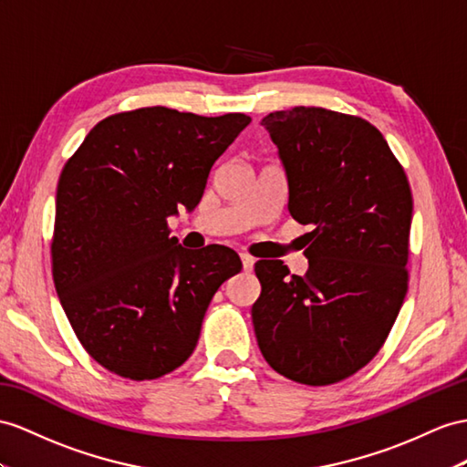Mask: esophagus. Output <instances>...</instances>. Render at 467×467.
Returning a JSON list of instances; mask_svg holds the SVG:
<instances>
[{
    "label": "esophagus",
    "instance_id": "obj_1",
    "mask_svg": "<svg viewBox=\"0 0 467 467\" xmlns=\"http://www.w3.org/2000/svg\"><path fill=\"white\" fill-rule=\"evenodd\" d=\"M241 260H243V268L246 270V272H250V270H253L254 268V258L253 256H250V254H241Z\"/></svg>",
    "mask_w": 467,
    "mask_h": 467
}]
</instances>
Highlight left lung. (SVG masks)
<instances>
[{
    "label": "left lung",
    "mask_w": 467,
    "mask_h": 467,
    "mask_svg": "<svg viewBox=\"0 0 467 467\" xmlns=\"http://www.w3.org/2000/svg\"><path fill=\"white\" fill-rule=\"evenodd\" d=\"M288 177L292 219L309 270L258 260V348L285 379L309 387L355 375L387 341L409 290L412 193L400 161L367 119L317 106L262 118Z\"/></svg>",
    "instance_id": "1"
}]
</instances>
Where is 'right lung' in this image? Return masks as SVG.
<instances>
[{
  "mask_svg": "<svg viewBox=\"0 0 467 467\" xmlns=\"http://www.w3.org/2000/svg\"><path fill=\"white\" fill-rule=\"evenodd\" d=\"M250 124L150 106L94 126L57 185V296L87 353L110 373L151 380L195 351L214 292L241 272L234 250H185L167 219L193 209L213 163Z\"/></svg>",
  "mask_w": 467,
  "mask_h": 467,
  "instance_id": "1",
  "label": "right lung"
}]
</instances>
